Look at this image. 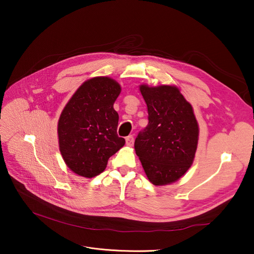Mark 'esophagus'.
I'll use <instances>...</instances> for the list:
<instances>
[{"instance_id": "1", "label": "esophagus", "mask_w": 254, "mask_h": 254, "mask_svg": "<svg viewBox=\"0 0 254 254\" xmlns=\"http://www.w3.org/2000/svg\"><path fill=\"white\" fill-rule=\"evenodd\" d=\"M126 143L127 146H132L134 145V136H128L126 138Z\"/></svg>"}]
</instances>
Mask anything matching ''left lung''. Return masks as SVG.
I'll return each instance as SVG.
<instances>
[{"instance_id": "obj_1", "label": "left lung", "mask_w": 254, "mask_h": 254, "mask_svg": "<svg viewBox=\"0 0 254 254\" xmlns=\"http://www.w3.org/2000/svg\"><path fill=\"white\" fill-rule=\"evenodd\" d=\"M140 91L148 125L135 140L136 153L152 184L175 182L190 169L196 150L198 127L192 107L175 86L141 85Z\"/></svg>"}]
</instances>
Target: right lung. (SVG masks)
Wrapping results in <instances>:
<instances>
[{
    "mask_svg": "<svg viewBox=\"0 0 254 254\" xmlns=\"http://www.w3.org/2000/svg\"><path fill=\"white\" fill-rule=\"evenodd\" d=\"M120 85L109 77L87 80L65 105L59 120V143L64 161L74 173L98 176L110 156L126 143L117 135L118 113L113 104Z\"/></svg>",
    "mask_w": 254,
    "mask_h": 254,
    "instance_id": "right-lung-1",
    "label": "right lung"
}]
</instances>
